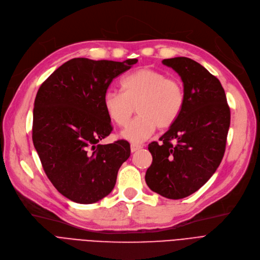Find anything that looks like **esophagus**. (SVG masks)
<instances>
[{
  "mask_svg": "<svg viewBox=\"0 0 260 260\" xmlns=\"http://www.w3.org/2000/svg\"><path fill=\"white\" fill-rule=\"evenodd\" d=\"M141 148H142V146H141V145H138V144H131V146H130L131 152H136L137 150H139Z\"/></svg>",
  "mask_w": 260,
  "mask_h": 260,
  "instance_id": "esophagus-1",
  "label": "esophagus"
}]
</instances>
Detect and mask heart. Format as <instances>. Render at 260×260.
I'll use <instances>...</instances> for the list:
<instances>
[{
    "label": "heart",
    "instance_id": "heart-1",
    "mask_svg": "<svg viewBox=\"0 0 260 260\" xmlns=\"http://www.w3.org/2000/svg\"><path fill=\"white\" fill-rule=\"evenodd\" d=\"M121 92L109 90L103 96V108L109 118L119 127L129 122L136 108L139 115L121 137L131 143H142L155 128L168 129L178 119L184 106V89L177 79L163 72L141 68L120 82Z\"/></svg>",
    "mask_w": 260,
    "mask_h": 260
}]
</instances>
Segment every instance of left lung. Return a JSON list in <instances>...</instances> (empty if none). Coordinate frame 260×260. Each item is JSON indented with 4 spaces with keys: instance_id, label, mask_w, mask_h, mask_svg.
<instances>
[{
    "instance_id": "8db88e82",
    "label": "left lung",
    "mask_w": 260,
    "mask_h": 260,
    "mask_svg": "<svg viewBox=\"0 0 260 260\" xmlns=\"http://www.w3.org/2000/svg\"><path fill=\"white\" fill-rule=\"evenodd\" d=\"M183 82L184 106L178 119L148 149L152 163L145 180L170 200L196 192L210 179L223 159L231 110L219 79L188 57L163 59Z\"/></svg>"
}]
</instances>
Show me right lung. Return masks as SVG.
<instances>
[{"label":"right lung","mask_w":260,"mask_h":260,"mask_svg":"<svg viewBox=\"0 0 260 260\" xmlns=\"http://www.w3.org/2000/svg\"><path fill=\"white\" fill-rule=\"evenodd\" d=\"M137 61L72 58L37 91L34 146L49 180L72 202L92 204L109 195L119 168L130 157L127 141L107 145L99 142L113 129L103 96L113 79Z\"/></svg>","instance_id":"right-lung-1"}]
</instances>
